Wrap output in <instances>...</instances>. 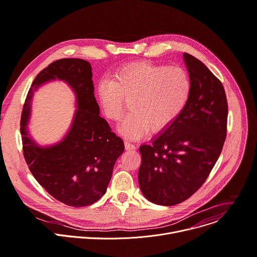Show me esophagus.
<instances>
[{
	"instance_id": "esophagus-1",
	"label": "esophagus",
	"mask_w": 257,
	"mask_h": 257,
	"mask_svg": "<svg viewBox=\"0 0 257 257\" xmlns=\"http://www.w3.org/2000/svg\"><path fill=\"white\" fill-rule=\"evenodd\" d=\"M125 149H126L127 151H133V150L136 149V147H135L134 145L128 143V142H125Z\"/></svg>"
}]
</instances>
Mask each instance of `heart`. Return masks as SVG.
Listing matches in <instances>:
<instances>
[{"label":"heart","mask_w":257,"mask_h":257,"mask_svg":"<svg viewBox=\"0 0 257 257\" xmlns=\"http://www.w3.org/2000/svg\"><path fill=\"white\" fill-rule=\"evenodd\" d=\"M97 97L106 118L119 121L131 100V112L119 127L130 139L145 136L150 128L160 132L169 127L181 114L192 93L188 72L179 66L153 62H137L116 73L112 80H101Z\"/></svg>","instance_id":"1"}]
</instances>
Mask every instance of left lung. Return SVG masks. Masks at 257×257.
Here are the masks:
<instances>
[{"mask_svg": "<svg viewBox=\"0 0 257 257\" xmlns=\"http://www.w3.org/2000/svg\"><path fill=\"white\" fill-rule=\"evenodd\" d=\"M192 81L190 100L178 118L139 148L138 182L154 204L173 206L189 199L207 179L221 153L227 101L221 82L199 59L183 53Z\"/></svg>", "mask_w": 257, "mask_h": 257, "instance_id": "8db88e82", "label": "left lung"}]
</instances>
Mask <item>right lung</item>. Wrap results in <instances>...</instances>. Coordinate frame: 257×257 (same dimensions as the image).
Listing matches in <instances>:
<instances>
[{"mask_svg":"<svg viewBox=\"0 0 257 257\" xmlns=\"http://www.w3.org/2000/svg\"><path fill=\"white\" fill-rule=\"evenodd\" d=\"M65 81L76 95L77 109L71 127L60 142L41 147L27 133L33 92L50 80ZM23 156L36 180L59 202L84 207L106 192L114 163L124 152V143L99 115L94 96L92 68L80 58L50 63L35 78L20 120Z\"/></svg>","mask_w":257,"mask_h":257,"instance_id":"obj_1","label":"right lung"}]
</instances>
